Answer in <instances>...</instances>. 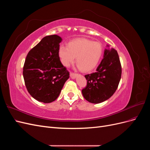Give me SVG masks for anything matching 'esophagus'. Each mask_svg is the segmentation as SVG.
<instances>
[{
  "instance_id": "esophagus-1",
  "label": "esophagus",
  "mask_w": 150,
  "mask_h": 150,
  "mask_svg": "<svg viewBox=\"0 0 150 150\" xmlns=\"http://www.w3.org/2000/svg\"><path fill=\"white\" fill-rule=\"evenodd\" d=\"M77 75H78V74H76V73H73V72H71V73H70V77L72 79H75L76 78Z\"/></svg>"
}]
</instances>
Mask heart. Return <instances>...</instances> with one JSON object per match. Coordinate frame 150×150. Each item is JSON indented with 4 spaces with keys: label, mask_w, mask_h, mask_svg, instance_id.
Instances as JSON below:
<instances>
[{
    "label": "heart",
    "mask_w": 150,
    "mask_h": 150,
    "mask_svg": "<svg viewBox=\"0 0 150 150\" xmlns=\"http://www.w3.org/2000/svg\"><path fill=\"white\" fill-rule=\"evenodd\" d=\"M103 54L102 44L87 38L72 40L67 43V47L61 46L58 49V55L63 65L69 66L76 58V64L84 72L94 69L100 62Z\"/></svg>",
    "instance_id": "heart-1"
}]
</instances>
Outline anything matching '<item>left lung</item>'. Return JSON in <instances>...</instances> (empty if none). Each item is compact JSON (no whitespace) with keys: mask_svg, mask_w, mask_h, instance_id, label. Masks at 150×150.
<instances>
[{"mask_svg":"<svg viewBox=\"0 0 150 150\" xmlns=\"http://www.w3.org/2000/svg\"><path fill=\"white\" fill-rule=\"evenodd\" d=\"M107 46L109 47L108 45ZM121 77V66L118 54L113 48L106 49L96 71L85 75L87 86L82 90L84 98L94 104L105 101L115 93Z\"/></svg>","mask_w":150,"mask_h":150,"instance_id":"8db88e82","label":"left lung"}]
</instances>
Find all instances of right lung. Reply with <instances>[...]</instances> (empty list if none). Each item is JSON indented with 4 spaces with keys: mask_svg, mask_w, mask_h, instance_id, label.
Masks as SVG:
<instances>
[{
    "mask_svg": "<svg viewBox=\"0 0 150 150\" xmlns=\"http://www.w3.org/2000/svg\"><path fill=\"white\" fill-rule=\"evenodd\" d=\"M61 41L57 35H47L27 55L23 67L25 84L31 96L39 102L55 101L69 78L58 55Z\"/></svg>",
    "mask_w": 150,
    "mask_h": 150,
    "instance_id": "add662e5",
    "label": "right lung"
}]
</instances>
